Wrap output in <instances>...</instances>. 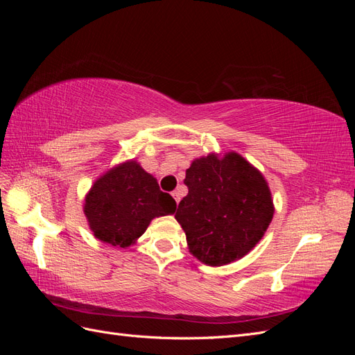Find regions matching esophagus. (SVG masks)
Returning a JSON list of instances; mask_svg holds the SVG:
<instances>
[{
    "mask_svg": "<svg viewBox=\"0 0 355 355\" xmlns=\"http://www.w3.org/2000/svg\"><path fill=\"white\" fill-rule=\"evenodd\" d=\"M171 196H173V198H175V200H176V202L179 204V201H180V191H179V189L173 191V192H171Z\"/></svg>",
    "mask_w": 355,
    "mask_h": 355,
    "instance_id": "esophagus-1",
    "label": "esophagus"
}]
</instances>
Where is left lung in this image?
I'll return each mask as SVG.
<instances>
[{
    "label": "left lung",
    "mask_w": 355,
    "mask_h": 355,
    "mask_svg": "<svg viewBox=\"0 0 355 355\" xmlns=\"http://www.w3.org/2000/svg\"><path fill=\"white\" fill-rule=\"evenodd\" d=\"M188 196L175 214L189 252L202 263L222 266L249 253L274 216L262 173L237 153L209 154L187 170Z\"/></svg>",
    "instance_id": "left-lung-1"
}]
</instances>
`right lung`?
<instances>
[{
    "label": "right lung",
    "instance_id": "1",
    "mask_svg": "<svg viewBox=\"0 0 355 355\" xmlns=\"http://www.w3.org/2000/svg\"><path fill=\"white\" fill-rule=\"evenodd\" d=\"M175 210L173 197L161 191L157 179L133 159L106 171L84 200L94 237L123 249L135 244L154 218Z\"/></svg>",
    "mask_w": 355,
    "mask_h": 355
}]
</instances>
